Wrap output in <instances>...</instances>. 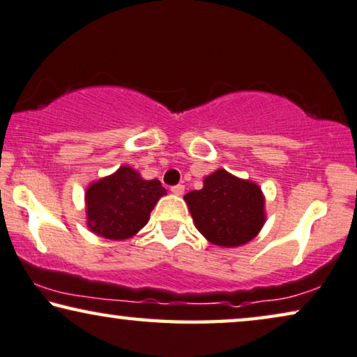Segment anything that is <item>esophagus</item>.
<instances>
[{"mask_svg": "<svg viewBox=\"0 0 357 357\" xmlns=\"http://www.w3.org/2000/svg\"><path fill=\"white\" fill-rule=\"evenodd\" d=\"M172 192H173V194H176V195H183V194H184V185H183V184L173 185V188H172Z\"/></svg>", "mask_w": 357, "mask_h": 357, "instance_id": "1", "label": "esophagus"}]
</instances>
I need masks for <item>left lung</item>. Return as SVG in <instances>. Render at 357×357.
<instances>
[{
    "mask_svg": "<svg viewBox=\"0 0 357 357\" xmlns=\"http://www.w3.org/2000/svg\"><path fill=\"white\" fill-rule=\"evenodd\" d=\"M194 225L215 245L236 248L249 243L265 223L262 189L217 169L204 179V188L184 195Z\"/></svg>",
    "mask_w": 357,
    "mask_h": 357,
    "instance_id": "obj_1",
    "label": "left lung"
}]
</instances>
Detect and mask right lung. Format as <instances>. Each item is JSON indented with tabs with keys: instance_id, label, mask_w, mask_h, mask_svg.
<instances>
[{
	"instance_id": "add662e5",
	"label": "right lung",
	"mask_w": 357,
	"mask_h": 357,
	"mask_svg": "<svg viewBox=\"0 0 357 357\" xmlns=\"http://www.w3.org/2000/svg\"><path fill=\"white\" fill-rule=\"evenodd\" d=\"M167 194L158 179H144L130 167L95 181L85 190L87 227L102 238L121 241L139 233Z\"/></svg>"
}]
</instances>
